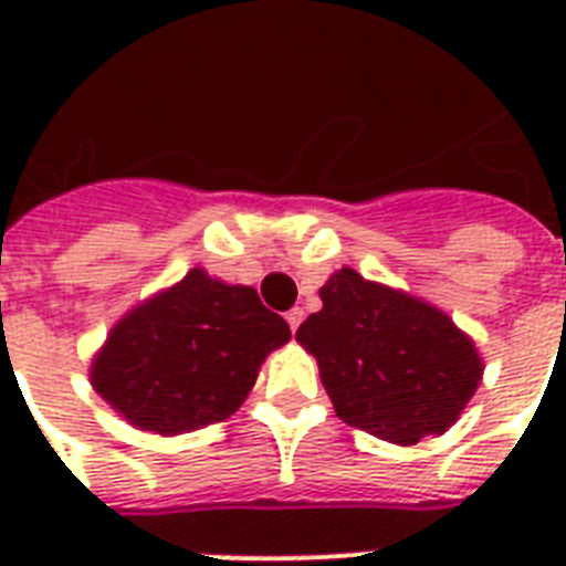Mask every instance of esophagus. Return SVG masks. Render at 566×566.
Here are the masks:
<instances>
[{
  "label": "esophagus",
  "instance_id": "obj_1",
  "mask_svg": "<svg viewBox=\"0 0 566 566\" xmlns=\"http://www.w3.org/2000/svg\"><path fill=\"white\" fill-rule=\"evenodd\" d=\"M302 317H305V311L302 308H291L287 314H284V319H287V326H291V332H296L302 323Z\"/></svg>",
  "mask_w": 566,
  "mask_h": 566
}]
</instances>
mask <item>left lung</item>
<instances>
[{
  "instance_id": "left-lung-1",
  "label": "left lung",
  "mask_w": 566,
  "mask_h": 566,
  "mask_svg": "<svg viewBox=\"0 0 566 566\" xmlns=\"http://www.w3.org/2000/svg\"><path fill=\"white\" fill-rule=\"evenodd\" d=\"M319 300L296 340L317 358L340 420L402 447L458 420L482 358L443 311L349 266L319 287Z\"/></svg>"
}]
</instances>
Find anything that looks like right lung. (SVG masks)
Returning a JSON list of instances; mask_svg holds the SVG:
<instances>
[{"mask_svg": "<svg viewBox=\"0 0 566 566\" xmlns=\"http://www.w3.org/2000/svg\"><path fill=\"white\" fill-rule=\"evenodd\" d=\"M287 337L291 326L252 287L190 270L117 323L91 381L132 426L179 434L238 411L266 353Z\"/></svg>", "mask_w": 566, "mask_h": 566, "instance_id": "right-lung-1", "label": "right lung"}]
</instances>
